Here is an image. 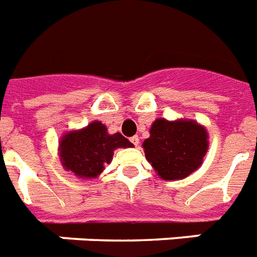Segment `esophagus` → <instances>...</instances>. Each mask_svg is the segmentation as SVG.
I'll list each match as a JSON object with an SVG mask.
<instances>
[{
	"instance_id": "obj_1",
	"label": "esophagus",
	"mask_w": 257,
	"mask_h": 257,
	"mask_svg": "<svg viewBox=\"0 0 257 257\" xmlns=\"http://www.w3.org/2000/svg\"><path fill=\"white\" fill-rule=\"evenodd\" d=\"M131 142H132V143H134L135 146L138 147V146H139V136H134V138H131Z\"/></svg>"
}]
</instances>
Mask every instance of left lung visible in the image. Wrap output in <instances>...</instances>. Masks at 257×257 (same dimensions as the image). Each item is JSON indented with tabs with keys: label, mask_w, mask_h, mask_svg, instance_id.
<instances>
[{
	"label": "left lung",
	"mask_w": 257,
	"mask_h": 257,
	"mask_svg": "<svg viewBox=\"0 0 257 257\" xmlns=\"http://www.w3.org/2000/svg\"><path fill=\"white\" fill-rule=\"evenodd\" d=\"M208 132L195 119L157 118L143 142L144 154L162 180L187 178L203 163L208 150Z\"/></svg>",
	"instance_id": "obj_1"
}]
</instances>
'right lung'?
Here are the masks:
<instances>
[{"mask_svg":"<svg viewBox=\"0 0 257 257\" xmlns=\"http://www.w3.org/2000/svg\"><path fill=\"white\" fill-rule=\"evenodd\" d=\"M134 147L122 135H110L106 125L92 121L81 129H73L61 136L58 155L62 167L77 178H96L113 159L117 148Z\"/></svg>","mask_w":257,"mask_h":257,"instance_id":"right-lung-1","label":"right lung"}]
</instances>
